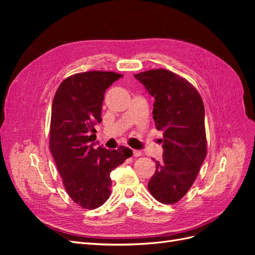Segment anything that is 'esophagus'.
<instances>
[{
  "mask_svg": "<svg viewBox=\"0 0 255 255\" xmlns=\"http://www.w3.org/2000/svg\"><path fill=\"white\" fill-rule=\"evenodd\" d=\"M133 155H134L135 157L140 156V155H141V152H140L139 150H133Z\"/></svg>",
  "mask_w": 255,
  "mask_h": 255,
  "instance_id": "obj_1",
  "label": "esophagus"
}]
</instances>
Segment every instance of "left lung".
Listing matches in <instances>:
<instances>
[{"label": "left lung", "mask_w": 255, "mask_h": 255, "mask_svg": "<svg viewBox=\"0 0 255 255\" xmlns=\"http://www.w3.org/2000/svg\"><path fill=\"white\" fill-rule=\"evenodd\" d=\"M134 76L155 100L153 119L164 136V157L155 161L148 189L158 202L174 204L192 186L207 153L202 98L194 85L166 69Z\"/></svg>", "instance_id": "1"}]
</instances>
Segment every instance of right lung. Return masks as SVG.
Listing matches in <instances>:
<instances>
[{
  "instance_id": "1",
  "label": "right lung",
  "mask_w": 255,
  "mask_h": 255,
  "mask_svg": "<svg viewBox=\"0 0 255 255\" xmlns=\"http://www.w3.org/2000/svg\"><path fill=\"white\" fill-rule=\"evenodd\" d=\"M121 76L109 71L76 73L60 83L53 99L50 150L67 194L86 210L107 201L111 172L133 155L123 145L113 151L94 148L105 90Z\"/></svg>"
}]
</instances>
